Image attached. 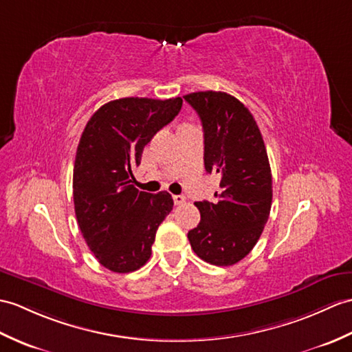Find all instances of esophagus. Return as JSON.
Returning <instances> with one entry per match:
<instances>
[{
  "instance_id": "1",
  "label": "esophagus",
  "mask_w": 352,
  "mask_h": 352,
  "mask_svg": "<svg viewBox=\"0 0 352 352\" xmlns=\"http://www.w3.org/2000/svg\"><path fill=\"white\" fill-rule=\"evenodd\" d=\"M173 198H174L175 206H182V204L186 202V196L184 195H174Z\"/></svg>"
}]
</instances>
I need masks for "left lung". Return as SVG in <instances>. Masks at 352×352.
I'll list each match as a JSON object with an SVG mask.
<instances>
[{
  "mask_svg": "<svg viewBox=\"0 0 352 352\" xmlns=\"http://www.w3.org/2000/svg\"><path fill=\"white\" fill-rule=\"evenodd\" d=\"M184 100L202 122L206 170L220 178L213 202H195L201 222L187 239L206 263L234 265L255 248L272 208L264 139L250 111L231 94L198 91L186 94Z\"/></svg>",
  "mask_w": 352,
  "mask_h": 352,
  "instance_id": "1",
  "label": "left lung"
}]
</instances>
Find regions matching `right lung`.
Masks as SVG:
<instances>
[{"label":"right lung","instance_id":"add662e5","mask_svg":"<svg viewBox=\"0 0 352 352\" xmlns=\"http://www.w3.org/2000/svg\"><path fill=\"white\" fill-rule=\"evenodd\" d=\"M182 104V97L108 102L79 139L73 168L78 225L89 250L111 272H135L150 259L157 228L174 207L168 192H139L132 183L144 146Z\"/></svg>","mask_w":352,"mask_h":352}]
</instances>
